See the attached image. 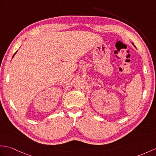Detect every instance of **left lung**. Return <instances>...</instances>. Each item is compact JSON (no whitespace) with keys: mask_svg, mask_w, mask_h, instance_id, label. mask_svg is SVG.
Instances as JSON below:
<instances>
[{"mask_svg":"<svg viewBox=\"0 0 156 156\" xmlns=\"http://www.w3.org/2000/svg\"><path fill=\"white\" fill-rule=\"evenodd\" d=\"M133 45H134V44H133ZM134 46H135V45H134Z\"/></svg>","mask_w":156,"mask_h":156,"instance_id":"obj_1","label":"left lung"}]
</instances>
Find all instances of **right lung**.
<instances>
[{
	"mask_svg": "<svg viewBox=\"0 0 156 156\" xmlns=\"http://www.w3.org/2000/svg\"><path fill=\"white\" fill-rule=\"evenodd\" d=\"M16 52H15V54H16ZM14 55H13V56H12V58H13V57H14Z\"/></svg>",
	"mask_w": 156,
	"mask_h": 156,
	"instance_id": "1",
	"label": "right lung"
}]
</instances>
